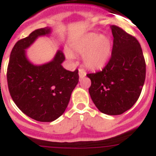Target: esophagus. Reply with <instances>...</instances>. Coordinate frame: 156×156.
I'll use <instances>...</instances> for the list:
<instances>
[{
  "mask_svg": "<svg viewBox=\"0 0 156 156\" xmlns=\"http://www.w3.org/2000/svg\"><path fill=\"white\" fill-rule=\"evenodd\" d=\"M78 74H79V78H84L86 75H87V73H86V71L84 70L83 69H79Z\"/></svg>",
  "mask_w": 156,
  "mask_h": 156,
  "instance_id": "obj_1",
  "label": "esophagus"
}]
</instances>
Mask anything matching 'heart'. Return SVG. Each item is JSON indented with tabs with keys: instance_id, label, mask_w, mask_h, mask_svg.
Listing matches in <instances>:
<instances>
[{
	"instance_id": "b5f03b06",
	"label": "heart",
	"mask_w": 156,
	"mask_h": 156,
	"mask_svg": "<svg viewBox=\"0 0 156 156\" xmlns=\"http://www.w3.org/2000/svg\"><path fill=\"white\" fill-rule=\"evenodd\" d=\"M72 51L83 55V62L91 70H99L106 66L112 52V40L107 35L89 33L73 43ZM66 56L73 59V55L66 52Z\"/></svg>"
}]
</instances>
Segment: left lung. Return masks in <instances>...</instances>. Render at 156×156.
Masks as SVG:
<instances>
[{"instance_id": "1", "label": "left lung", "mask_w": 156, "mask_h": 156, "mask_svg": "<svg viewBox=\"0 0 156 156\" xmlns=\"http://www.w3.org/2000/svg\"><path fill=\"white\" fill-rule=\"evenodd\" d=\"M113 45L111 58L102 69L87 74L91 81L90 98L101 112L121 115L139 98L146 78V63L135 37L111 26Z\"/></svg>"}]
</instances>
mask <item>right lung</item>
Masks as SVG:
<instances>
[{
    "label": "right lung",
    "instance_id": "obj_1",
    "mask_svg": "<svg viewBox=\"0 0 156 156\" xmlns=\"http://www.w3.org/2000/svg\"><path fill=\"white\" fill-rule=\"evenodd\" d=\"M50 33V28H40L18 40L11 51L7 69L13 102L27 116L41 122L53 121L64 113L78 83V69L71 72L61 66L66 58L61 50L44 65H34L28 60L26 49L38 37Z\"/></svg>",
    "mask_w": 156,
    "mask_h": 156
}]
</instances>
